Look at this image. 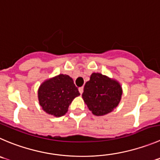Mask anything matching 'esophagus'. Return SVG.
<instances>
[{"label": "esophagus", "mask_w": 160, "mask_h": 160, "mask_svg": "<svg viewBox=\"0 0 160 160\" xmlns=\"http://www.w3.org/2000/svg\"><path fill=\"white\" fill-rule=\"evenodd\" d=\"M78 90H79V92H80V93L82 94V92H83V87H80L78 89Z\"/></svg>", "instance_id": "1"}]
</instances>
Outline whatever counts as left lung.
<instances>
[{
	"instance_id": "8db88e82",
	"label": "left lung",
	"mask_w": 160,
	"mask_h": 160,
	"mask_svg": "<svg viewBox=\"0 0 160 160\" xmlns=\"http://www.w3.org/2000/svg\"><path fill=\"white\" fill-rule=\"evenodd\" d=\"M122 94L118 82L100 73H92L84 86L82 98L93 115L101 116L112 112L118 105Z\"/></svg>"
}]
</instances>
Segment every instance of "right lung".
<instances>
[{
  "label": "right lung",
  "instance_id": "obj_1",
  "mask_svg": "<svg viewBox=\"0 0 160 160\" xmlns=\"http://www.w3.org/2000/svg\"><path fill=\"white\" fill-rule=\"evenodd\" d=\"M38 94L42 109L56 117L64 115L72 100L80 95L73 79L63 74L45 80L39 87Z\"/></svg>",
  "mask_w": 160,
  "mask_h": 160
}]
</instances>
